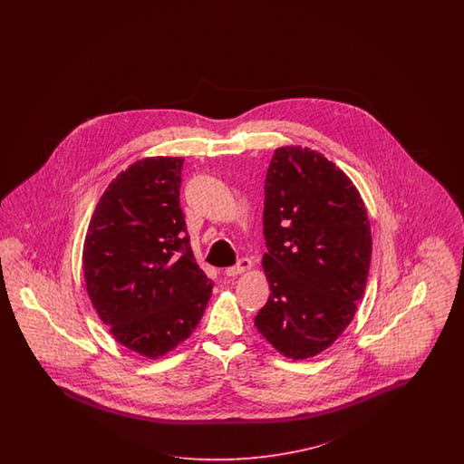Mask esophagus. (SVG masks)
<instances>
[{
    "label": "esophagus",
    "mask_w": 464,
    "mask_h": 464,
    "mask_svg": "<svg viewBox=\"0 0 464 464\" xmlns=\"http://www.w3.org/2000/svg\"><path fill=\"white\" fill-rule=\"evenodd\" d=\"M248 268H252V260L243 256V258H239L237 266H231V267L226 268L225 274L227 277H237L241 272H245V270H248Z\"/></svg>",
    "instance_id": "obj_1"
}]
</instances>
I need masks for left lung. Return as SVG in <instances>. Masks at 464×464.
<instances>
[{
    "mask_svg": "<svg viewBox=\"0 0 464 464\" xmlns=\"http://www.w3.org/2000/svg\"><path fill=\"white\" fill-rule=\"evenodd\" d=\"M264 238L270 295L256 330L289 359L337 340L362 299L371 226L349 177L301 146L276 150L266 177Z\"/></svg>",
    "mask_w": 464,
    "mask_h": 464,
    "instance_id": "obj_1",
    "label": "left lung"
}]
</instances>
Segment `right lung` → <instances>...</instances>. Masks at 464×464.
Returning a JSON list of instances; mask_svg holds the SVG:
<instances>
[{
  "label": "right lung",
  "mask_w": 464,
  "mask_h": 464,
  "mask_svg": "<svg viewBox=\"0 0 464 464\" xmlns=\"http://www.w3.org/2000/svg\"><path fill=\"white\" fill-rule=\"evenodd\" d=\"M182 167L183 158L160 156L119 173L84 238V281L102 322L153 359L190 337L212 293L187 235Z\"/></svg>",
  "instance_id": "1"
}]
</instances>
